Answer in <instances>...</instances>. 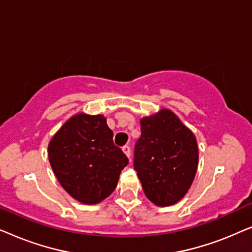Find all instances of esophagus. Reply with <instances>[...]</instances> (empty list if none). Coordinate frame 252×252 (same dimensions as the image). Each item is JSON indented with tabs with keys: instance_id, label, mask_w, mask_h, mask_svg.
<instances>
[{
	"instance_id": "1",
	"label": "esophagus",
	"mask_w": 252,
	"mask_h": 252,
	"mask_svg": "<svg viewBox=\"0 0 252 252\" xmlns=\"http://www.w3.org/2000/svg\"><path fill=\"white\" fill-rule=\"evenodd\" d=\"M123 151L126 154L127 157H128V158L130 157V148H129V146H124L123 147Z\"/></svg>"
}]
</instances>
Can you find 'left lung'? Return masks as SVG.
Returning a JSON list of instances; mask_svg holds the SVG:
<instances>
[{
  "label": "left lung",
  "instance_id": "obj_1",
  "mask_svg": "<svg viewBox=\"0 0 252 252\" xmlns=\"http://www.w3.org/2000/svg\"><path fill=\"white\" fill-rule=\"evenodd\" d=\"M198 164L195 135L170 110L141 120L134 168L144 194L158 206L180 201L190 188Z\"/></svg>",
  "mask_w": 252,
  "mask_h": 252
}]
</instances>
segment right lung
<instances>
[{
	"mask_svg": "<svg viewBox=\"0 0 252 252\" xmlns=\"http://www.w3.org/2000/svg\"><path fill=\"white\" fill-rule=\"evenodd\" d=\"M55 175L72 197L96 204L118 184L128 158L113 143V132L103 116L72 117L55 134L48 147Z\"/></svg>",
	"mask_w": 252,
	"mask_h": 252,
	"instance_id": "1",
	"label": "right lung"
}]
</instances>
